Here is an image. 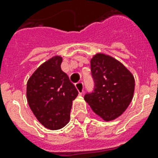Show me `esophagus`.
<instances>
[{
    "mask_svg": "<svg viewBox=\"0 0 158 158\" xmlns=\"http://www.w3.org/2000/svg\"><path fill=\"white\" fill-rule=\"evenodd\" d=\"M75 87H76L77 90L79 93V94H82L84 93V83H82V82H78L77 84H75Z\"/></svg>",
    "mask_w": 158,
    "mask_h": 158,
    "instance_id": "obj_1",
    "label": "esophagus"
}]
</instances>
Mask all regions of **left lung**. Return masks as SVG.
Returning a JSON list of instances; mask_svg holds the SVG:
<instances>
[{
  "instance_id": "left-lung-1",
  "label": "left lung",
  "mask_w": 158,
  "mask_h": 158,
  "mask_svg": "<svg viewBox=\"0 0 158 158\" xmlns=\"http://www.w3.org/2000/svg\"><path fill=\"white\" fill-rule=\"evenodd\" d=\"M91 71L94 89L84 95V99L104 120H115L132 101L134 76L117 60L102 53L91 59Z\"/></svg>"
}]
</instances>
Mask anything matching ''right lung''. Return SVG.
I'll list each match as a JSON object with an SVG mask.
<instances>
[{
	"mask_svg": "<svg viewBox=\"0 0 158 158\" xmlns=\"http://www.w3.org/2000/svg\"><path fill=\"white\" fill-rule=\"evenodd\" d=\"M62 57L41 64L27 83L28 105L38 120L49 130H60L69 120L72 102L78 90L61 70Z\"/></svg>",
	"mask_w": 158,
	"mask_h": 158,
	"instance_id": "1",
	"label": "right lung"
}]
</instances>
